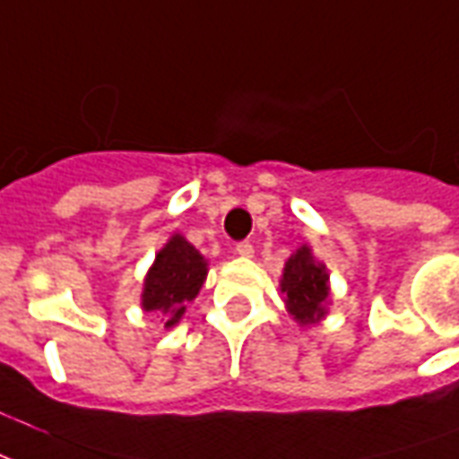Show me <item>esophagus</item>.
Returning <instances> with one entry per match:
<instances>
[{
    "label": "esophagus",
    "mask_w": 459,
    "mask_h": 459,
    "mask_svg": "<svg viewBox=\"0 0 459 459\" xmlns=\"http://www.w3.org/2000/svg\"><path fill=\"white\" fill-rule=\"evenodd\" d=\"M236 253L243 255V258H250V255H253V243H250V240H240L238 246H236Z\"/></svg>",
    "instance_id": "obj_1"
}]
</instances>
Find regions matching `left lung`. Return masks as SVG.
<instances>
[{"label":"left lung","mask_w":459,"mask_h":459,"mask_svg":"<svg viewBox=\"0 0 459 459\" xmlns=\"http://www.w3.org/2000/svg\"><path fill=\"white\" fill-rule=\"evenodd\" d=\"M327 280V270L322 263H315L307 246H302L285 263L280 288L288 295L285 305L290 315L298 319L299 325H312L319 317H325V302L329 295Z\"/></svg>","instance_id":"1"}]
</instances>
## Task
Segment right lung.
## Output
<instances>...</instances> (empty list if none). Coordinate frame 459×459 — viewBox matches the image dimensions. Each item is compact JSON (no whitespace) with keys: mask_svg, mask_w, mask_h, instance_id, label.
Returning a JSON list of instances; mask_svg holds the SVG:
<instances>
[{"mask_svg":"<svg viewBox=\"0 0 459 459\" xmlns=\"http://www.w3.org/2000/svg\"><path fill=\"white\" fill-rule=\"evenodd\" d=\"M206 280V260L191 243L174 238L157 253L150 275L144 280L142 307L167 319V327L177 325L186 309V302L199 295Z\"/></svg>","mask_w":459,"mask_h":459,"instance_id":"obj_1","label":"right lung"}]
</instances>
